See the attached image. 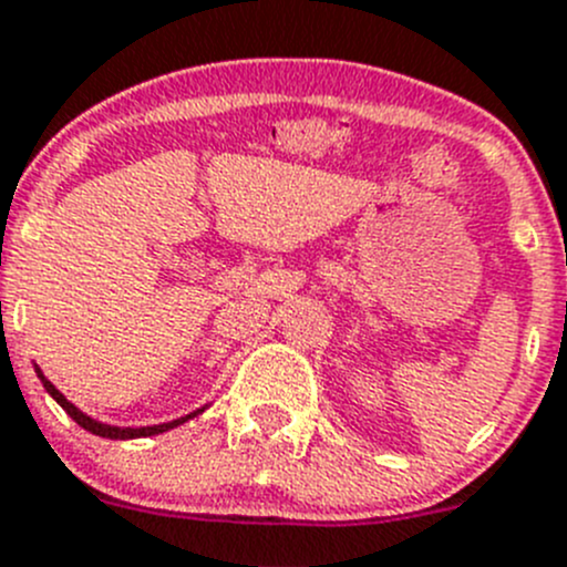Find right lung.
<instances>
[{"instance_id":"1","label":"right lung","mask_w":567,"mask_h":567,"mask_svg":"<svg viewBox=\"0 0 567 567\" xmlns=\"http://www.w3.org/2000/svg\"><path fill=\"white\" fill-rule=\"evenodd\" d=\"M39 378H41V383H44V389L50 391L52 394V400H55L58 405H61L63 411H66L69 416H72V420L78 422V425L83 427V431H89V433H94V436H103V439H140V436H156V433H164V431H171V427H176V425H182V422H187V420H193L195 414H198V411H195V414H189V416H182V420H173V422H164V425H153V427H111V425H103V422H94L92 416H86L83 414V411H78L75 405L69 403L66 396L61 394V391L55 389V385L50 383V380L44 378V374L39 372Z\"/></svg>"}]
</instances>
